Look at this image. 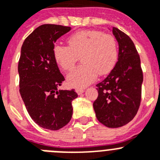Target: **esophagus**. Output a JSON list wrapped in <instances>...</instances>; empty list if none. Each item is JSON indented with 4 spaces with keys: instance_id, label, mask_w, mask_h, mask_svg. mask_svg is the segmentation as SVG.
Listing matches in <instances>:
<instances>
[{
    "instance_id": "obj_1",
    "label": "esophagus",
    "mask_w": 160,
    "mask_h": 160,
    "mask_svg": "<svg viewBox=\"0 0 160 160\" xmlns=\"http://www.w3.org/2000/svg\"><path fill=\"white\" fill-rule=\"evenodd\" d=\"M75 91L78 95H80V94H83L85 92V90H83V89H76Z\"/></svg>"
}]
</instances>
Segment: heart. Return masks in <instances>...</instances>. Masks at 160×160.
<instances>
[{"mask_svg":"<svg viewBox=\"0 0 160 160\" xmlns=\"http://www.w3.org/2000/svg\"><path fill=\"white\" fill-rule=\"evenodd\" d=\"M68 46L55 45L53 55L58 66L70 70L81 56L83 64L72 70L67 83L81 89L94 82L98 74L110 73L118 60V47L114 37L98 30H81L67 38Z\"/></svg>","mask_w":160,"mask_h":160,"instance_id":"heart-1","label":"heart"}]
</instances>
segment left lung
Returning <instances> with one entry per match:
<instances>
[{
  "instance_id": "left-lung-1",
  "label": "left lung",
  "mask_w": 160,
  "mask_h": 160,
  "mask_svg": "<svg viewBox=\"0 0 160 160\" xmlns=\"http://www.w3.org/2000/svg\"><path fill=\"white\" fill-rule=\"evenodd\" d=\"M112 32L118 44V62L108 76L96 85L98 96L93 107L101 123L116 128L128 124L137 114L143 76L132 40L115 27Z\"/></svg>"
}]
</instances>
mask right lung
I'll list each match as a JSON object with an SVG mask.
<instances>
[{"mask_svg":"<svg viewBox=\"0 0 160 160\" xmlns=\"http://www.w3.org/2000/svg\"><path fill=\"white\" fill-rule=\"evenodd\" d=\"M71 29L45 24L26 38L21 49L20 94L32 119L45 129L57 131L70 122L74 90H58L65 78L53 55L54 43Z\"/></svg>","mask_w":160,"mask_h":160,"instance_id":"add662e5","label":"right lung"}]
</instances>
